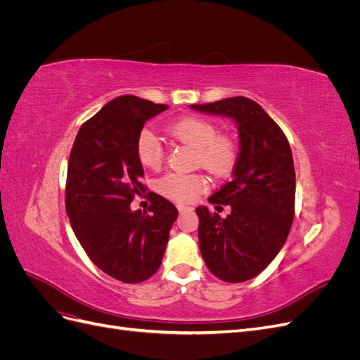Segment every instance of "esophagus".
<instances>
[{"label":"esophagus","instance_id":"obj_1","mask_svg":"<svg viewBox=\"0 0 360 360\" xmlns=\"http://www.w3.org/2000/svg\"><path fill=\"white\" fill-rule=\"evenodd\" d=\"M177 209H179L180 213H184V212H191L192 207L191 205H184V204H179Z\"/></svg>","mask_w":360,"mask_h":360}]
</instances>
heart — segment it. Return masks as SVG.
I'll list each match as a JSON object with an SVG mask.
<instances>
[{
    "mask_svg": "<svg viewBox=\"0 0 360 360\" xmlns=\"http://www.w3.org/2000/svg\"><path fill=\"white\" fill-rule=\"evenodd\" d=\"M169 134L197 150V160L214 176H226L236 162V147L231 139L217 136V127L207 118L184 117L169 124ZM136 156L143 167L158 169L165 160L159 136L150 129L141 130L136 139ZM209 181L202 174L169 172L158 181V191L179 202H188L205 192Z\"/></svg>",
    "mask_w": 360,
    "mask_h": 360,
    "instance_id": "b5f03b06",
    "label": "heart"
}]
</instances>
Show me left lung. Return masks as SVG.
Instances as JSON below:
<instances>
[{
  "mask_svg": "<svg viewBox=\"0 0 360 360\" xmlns=\"http://www.w3.org/2000/svg\"><path fill=\"white\" fill-rule=\"evenodd\" d=\"M191 108L230 117L237 124L240 151L233 177L209 198L216 210L230 205L231 213L222 219L207 207H197V214L205 266L225 282H245L271 263L290 233L296 197L290 143L263 108L248 97Z\"/></svg>",
  "mask_w": 360,
  "mask_h": 360,
  "instance_id": "left-lung-1",
  "label": "left lung"
}]
</instances>
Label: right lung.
Here are the masks:
<instances>
[{"instance_id":"obj_1","label":"right lung","mask_w":360,"mask_h":360,"mask_svg":"<svg viewBox=\"0 0 360 360\" xmlns=\"http://www.w3.org/2000/svg\"><path fill=\"white\" fill-rule=\"evenodd\" d=\"M136 96L108 102L81 126L70 151L66 212L85 254L106 275L138 284L160 267L177 209L151 193L148 212H132L146 192L136 139L147 120L165 111Z\"/></svg>"}]
</instances>
